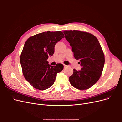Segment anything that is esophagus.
Listing matches in <instances>:
<instances>
[{
	"label": "esophagus",
	"instance_id": "34e87169",
	"mask_svg": "<svg viewBox=\"0 0 122 122\" xmlns=\"http://www.w3.org/2000/svg\"><path fill=\"white\" fill-rule=\"evenodd\" d=\"M64 68H66L67 67V65H64Z\"/></svg>",
	"mask_w": 122,
	"mask_h": 122
}]
</instances>
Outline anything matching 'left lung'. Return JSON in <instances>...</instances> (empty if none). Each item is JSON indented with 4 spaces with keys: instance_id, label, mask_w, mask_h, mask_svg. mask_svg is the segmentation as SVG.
<instances>
[{
    "instance_id": "8db88e82",
    "label": "left lung",
    "mask_w": 122,
    "mask_h": 122,
    "mask_svg": "<svg viewBox=\"0 0 122 122\" xmlns=\"http://www.w3.org/2000/svg\"><path fill=\"white\" fill-rule=\"evenodd\" d=\"M72 47L74 57L79 60L82 68L74 69L69 77L72 86L80 90H87L100 77L105 62L104 54L97 38L90 33L78 30L64 31Z\"/></svg>"
}]
</instances>
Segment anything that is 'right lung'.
Returning <instances> with one entry per match:
<instances>
[{
  "label": "right lung",
  "mask_w": 122,
  "mask_h": 122,
  "mask_svg": "<svg viewBox=\"0 0 122 122\" xmlns=\"http://www.w3.org/2000/svg\"><path fill=\"white\" fill-rule=\"evenodd\" d=\"M65 36L61 31H47L29 38L23 47L20 61L25 79L36 89L45 90L53 84L56 74L64 66H52L47 60L52 56L54 46Z\"/></svg>",
  "instance_id": "right-lung-1"
}]
</instances>
